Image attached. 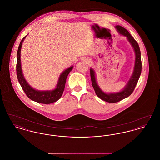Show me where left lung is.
<instances>
[{
	"mask_svg": "<svg viewBox=\"0 0 160 160\" xmlns=\"http://www.w3.org/2000/svg\"><path fill=\"white\" fill-rule=\"evenodd\" d=\"M115 28H116L117 31L121 35L126 37L128 39L129 43L131 44L135 52L136 59H135L134 68V71L132 76L129 78V81L128 82L124 89L122 90V91L119 92L106 93L102 91L97 83L95 73L94 70L93 69H90L92 84L97 95L99 97V98L110 103H114V102H119L122 99H125L128 97H129V95L134 91L142 72L141 53H140V48L137 41L131 35L127 29H125L124 28H123L121 26H115Z\"/></svg>",
	"mask_w": 160,
	"mask_h": 160,
	"instance_id": "1",
	"label": "left lung"
}]
</instances>
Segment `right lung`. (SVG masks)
Here are the masks:
<instances>
[{"label":"right lung","mask_w":160,"mask_h":160,"mask_svg":"<svg viewBox=\"0 0 160 160\" xmlns=\"http://www.w3.org/2000/svg\"><path fill=\"white\" fill-rule=\"evenodd\" d=\"M26 37L25 36L21 41L20 45L18 47L17 54V66L16 71L17 76L18 80V82L20 84L23 91L25 92L27 97L30 99L41 104H51L54 102L57 101L60 99L65 89V83L67 80V76H68L69 72L73 68V66L69 67L63 72L61 73L59 78V80L56 88L52 91H38L32 88L29 83L26 82L24 77L23 76V72L21 67V60H20V53L21 48L22 46L23 41L24 38Z\"/></svg>","instance_id":"obj_1"}]
</instances>
